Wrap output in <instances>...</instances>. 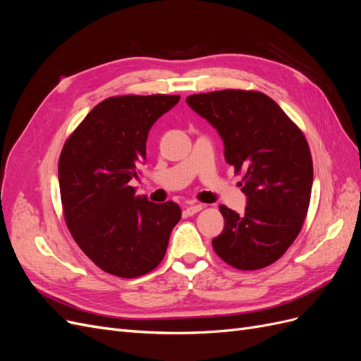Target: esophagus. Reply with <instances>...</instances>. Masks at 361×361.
Instances as JSON below:
<instances>
[{"mask_svg":"<svg viewBox=\"0 0 361 361\" xmlns=\"http://www.w3.org/2000/svg\"><path fill=\"white\" fill-rule=\"evenodd\" d=\"M202 209H203L202 204H199V203H191V204L185 206V214H187V215H194V214L200 212Z\"/></svg>","mask_w":361,"mask_h":361,"instance_id":"1","label":"esophagus"}]
</instances>
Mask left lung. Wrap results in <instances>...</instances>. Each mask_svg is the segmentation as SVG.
<instances>
[{"mask_svg":"<svg viewBox=\"0 0 361 361\" xmlns=\"http://www.w3.org/2000/svg\"><path fill=\"white\" fill-rule=\"evenodd\" d=\"M187 102L218 130L235 174L244 173L245 214L220 206L224 231L212 239L215 253L243 271L274 264L301 232L310 203L313 162L302 130L256 90L199 93Z\"/></svg>","mask_w":361,"mask_h":361,"instance_id":"left-lung-1","label":"left lung"}]
</instances>
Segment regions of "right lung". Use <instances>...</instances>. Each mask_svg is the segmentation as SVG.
Listing matches in <instances>:
<instances>
[{"label": "right lung", "mask_w": 361, "mask_h": 361, "mask_svg": "<svg viewBox=\"0 0 361 361\" xmlns=\"http://www.w3.org/2000/svg\"><path fill=\"white\" fill-rule=\"evenodd\" d=\"M179 94L113 96L85 116L63 146L59 182L66 226L102 271L135 279L155 269L180 220L174 202L137 195L130 179L146 161L150 128Z\"/></svg>", "instance_id": "right-lung-1"}]
</instances>
